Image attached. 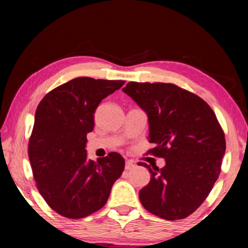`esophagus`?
Segmentation results:
<instances>
[{
  "label": "esophagus",
  "instance_id": "34e87169",
  "mask_svg": "<svg viewBox=\"0 0 248 248\" xmlns=\"http://www.w3.org/2000/svg\"><path fill=\"white\" fill-rule=\"evenodd\" d=\"M134 167H135V165L130 160H127L126 164H125V169H126V170H131V169H133Z\"/></svg>",
  "mask_w": 248,
  "mask_h": 248
}]
</instances>
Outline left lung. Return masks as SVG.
<instances>
[{"mask_svg":"<svg viewBox=\"0 0 248 248\" xmlns=\"http://www.w3.org/2000/svg\"><path fill=\"white\" fill-rule=\"evenodd\" d=\"M123 91L148 115V154L165 167L139 192L145 210L166 220L184 219L204 202L221 171L226 140L215 111L202 98L172 83L128 82Z\"/></svg>","mask_w":248,"mask_h":248,"instance_id":"obj_1","label":"left lung"}]
</instances>
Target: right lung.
<instances>
[{
  "label": "right lung",
  "instance_id": "obj_1",
  "mask_svg": "<svg viewBox=\"0 0 248 248\" xmlns=\"http://www.w3.org/2000/svg\"><path fill=\"white\" fill-rule=\"evenodd\" d=\"M124 83L76 78L49 91L37 107L28 144L33 178L47 204L65 218H84L103 208L124 170L117 152L94 162L86 150L98 105Z\"/></svg>",
  "mask_w": 248,
  "mask_h": 248
}]
</instances>
